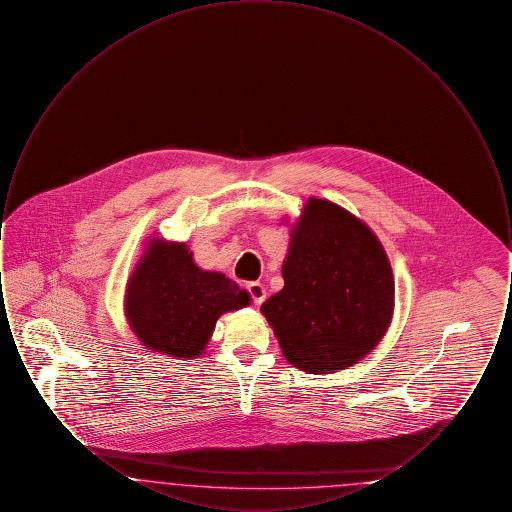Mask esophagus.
<instances>
[{"label":"esophagus","mask_w":512,"mask_h":512,"mask_svg":"<svg viewBox=\"0 0 512 512\" xmlns=\"http://www.w3.org/2000/svg\"><path fill=\"white\" fill-rule=\"evenodd\" d=\"M247 292L251 295V299H253V303H255V305H261V303L265 301V297H267V290H265V286H263V284H259V282H251V284H247Z\"/></svg>","instance_id":"obj_1"}]
</instances>
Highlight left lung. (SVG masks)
Returning <instances> with one entry per match:
<instances>
[{
  "mask_svg": "<svg viewBox=\"0 0 512 512\" xmlns=\"http://www.w3.org/2000/svg\"><path fill=\"white\" fill-rule=\"evenodd\" d=\"M284 288L261 305L288 363L328 374L359 363L386 334L395 284L363 220L311 197L290 234Z\"/></svg>",
  "mask_w": 512,
  "mask_h": 512,
  "instance_id": "8db88e82",
  "label": "left lung"
}]
</instances>
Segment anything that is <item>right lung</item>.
I'll list each match as a JSON object with an SVG mask.
<instances>
[{
	"label": "right lung",
	"mask_w": 512,
	"mask_h": 512,
	"mask_svg": "<svg viewBox=\"0 0 512 512\" xmlns=\"http://www.w3.org/2000/svg\"><path fill=\"white\" fill-rule=\"evenodd\" d=\"M249 301V293L224 274L197 267L186 244L153 238L128 278L124 313L147 349L195 359L205 351L220 315Z\"/></svg>",
	"instance_id": "1"
}]
</instances>
